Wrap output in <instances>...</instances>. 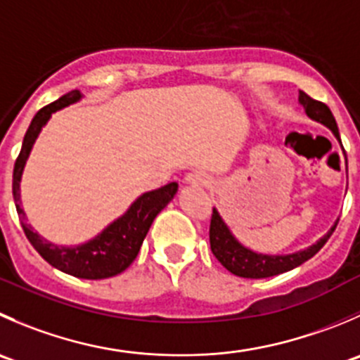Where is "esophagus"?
<instances>
[{"instance_id": "1", "label": "esophagus", "mask_w": 360, "mask_h": 360, "mask_svg": "<svg viewBox=\"0 0 360 360\" xmlns=\"http://www.w3.org/2000/svg\"><path fill=\"white\" fill-rule=\"evenodd\" d=\"M184 183H186L188 186H207L209 176L205 172H202V170H195V172L188 174Z\"/></svg>"}]
</instances>
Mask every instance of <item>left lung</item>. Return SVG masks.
<instances>
[{
	"mask_svg": "<svg viewBox=\"0 0 360 360\" xmlns=\"http://www.w3.org/2000/svg\"><path fill=\"white\" fill-rule=\"evenodd\" d=\"M299 103L302 105V109H304L306 116H308L309 120L323 124V127H327L330 131H333L336 141L340 142L341 151H343L345 155V165H347V153H345L343 144H341L340 130H338L336 120H334L329 107H327L326 103L309 98V96L302 91H299ZM347 174H348V165H347ZM336 225H338V219L334 221V225L330 226L329 232H327L326 236H322L315 244L304 248V250H299V251H294V253H285V255H267V253H258V251H253L251 248L240 244L239 240H237V237L232 233V230L229 229L225 219L221 218L218 209L214 207L212 209L209 240H211L212 255L218 258L219 264H221L229 273L236 274V276L239 278L260 280V278H271V276H276V274L287 273V271H292V269L299 267V265L304 264V262L309 260L311 257H315V255L322 250L323 244L327 243V239L333 236Z\"/></svg>",
	"mask_w": 360,
	"mask_h": 360,
	"instance_id": "8db88e82",
	"label": "left lung"
}]
</instances>
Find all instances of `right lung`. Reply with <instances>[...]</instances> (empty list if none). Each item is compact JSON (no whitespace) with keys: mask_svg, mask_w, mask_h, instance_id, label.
I'll return each mask as SVG.
<instances>
[{"mask_svg":"<svg viewBox=\"0 0 360 360\" xmlns=\"http://www.w3.org/2000/svg\"><path fill=\"white\" fill-rule=\"evenodd\" d=\"M80 100H82V93L79 89H73L56 100L54 103L38 110L24 135L20 155L13 167L12 191L24 233L45 262L70 276L82 278V280H105V278H112L123 273L124 269L137 258L142 243L151 229V223L155 221L158 212H162V209H165L167 204L176 197L179 184L169 183L158 190L142 193L141 197L131 202L124 214H121L120 218L109 223L102 232L96 233L93 239L82 244H75V246H63L61 244L59 246V244L41 237L26 221V212L20 207V179H22L24 167H26L31 149H33L41 128L49 123L52 114L73 105Z\"/></svg>","mask_w":360,"mask_h":360,"instance_id":"right-lung-1","label":"right lung"}]
</instances>
